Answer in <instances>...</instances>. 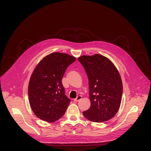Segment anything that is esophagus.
I'll return each instance as SVG.
<instances>
[{
	"label": "esophagus",
	"instance_id": "34e87169",
	"mask_svg": "<svg viewBox=\"0 0 151 151\" xmlns=\"http://www.w3.org/2000/svg\"><path fill=\"white\" fill-rule=\"evenodd\" d=\"M81 99H82V97L80 96H78L75 99H74V101H75V102L79 101Z\"/></svg>",
	"mask_w": 151,
	"mask_h": 151
}]
</instances>
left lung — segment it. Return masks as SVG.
Returning a JSON list of instances; mask_svg holds the SVG:
<instances>
[{
	"label": "left lung",
	"mask_w": 151,
	"mask_h": 151,
	"mask_svg": "<svg viewBox=\"0 0 151 151\" xmlns=\"http://www.w3.org/2000/svg\"><path fill=\"white\" fill-rule=\"evenodd\" d=\"M80 62L88 75L89 83L90 108L83 112L91 121L103 122L113 118L122 100L121 76L111 61L100 54L83 55Z\"/></svg>",
	"instance_id": "left-lung-1"
}]
</instances>
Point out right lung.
Segmentation results:
<instances>
[{
    "instance_id": "1",
    "label": "right lung",
    "mask_w": 151,
    "mask_h": 151,
    "mask_svg": "<svg viewBox=\"0 0 151 151\" xmlns=\"http://www.w3.org/2000/svg\"><path fill=\"white\" fill-rule=\"evenodd\" d=\"M75 60L68 54L53 52L35 68L29 83L28 95L30 107L39 119L53 122L65 114L71 100L65 94L62 80L67 68Z\"/></svg>"
}]
</instances>
